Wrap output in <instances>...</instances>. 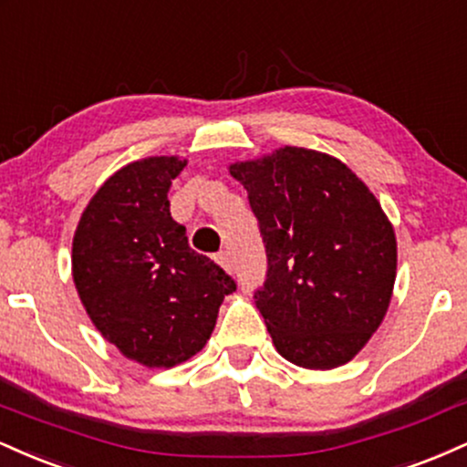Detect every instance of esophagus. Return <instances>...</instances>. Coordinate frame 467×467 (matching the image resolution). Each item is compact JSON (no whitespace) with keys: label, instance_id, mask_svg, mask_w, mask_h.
I'll use <instances>...</instances> for the list:
<instances>
[{"label":"esophagus","instance_id":"1","mask_svg":"<svg viewBox=\"0 0 467 467\" xmlns=\"http://www.w3.org/2000/svg\"><path fill=\"white\" fill-rule=\"evenodd\" d=\"M216 260H218V265H221L227 273L234 271V260H232V255H229V251H221Z\"/></svg>","mask_w":467,"mask_h":467}]
</instances>
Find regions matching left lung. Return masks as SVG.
<instances>
[{
    "mask_svg": "<svg viewBox=\"0 0 467 467\" xmlns=\"http://www.w3.org/2000/svg\"><path fill=\"white\" fill-rule=\"evenodd\" d=\"M266 246L255 306L273 345L304 369H334L369 343L391 304L398 243L385 210L341 159L284 146L235 161Z\"/></svg>",
    "mask_w": 467,
    "mask_h": 467,
    "instance_id": "1",
    "label": "left lung"
}]
</instances>
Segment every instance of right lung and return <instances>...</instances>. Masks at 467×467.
I'll use <instances>...</instances> for the list:
<instances>
[{"label":"right lung","instance_id":"1","mask_svg":"<svg viewBox=\"0 0 467 467\" xmlns=\"http://www.w3.org/2000/svg\"><path fill=\"white\" fill-rule=\"evenodd\" d=\"M188 159L146 157L91 196L71 243V277L96 330L148 369H170L210 341L234 279L190 249L168 190Z\"/></svg>","mask_w":467,"mask_h":467}]
</instances>
